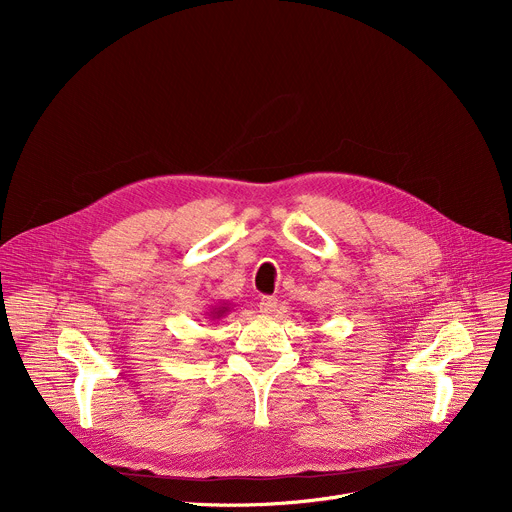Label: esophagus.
<instances>
[{
    "label": "esophagus",
    "instance_id": "34e87169",
    "mask_svg": "<svg viewBox=\"0 0 512 512\" xmlns=\"http://www.w3.org/2000/svg\"><path fill=\"white\" fill-rule=\"evenodd\" d=\"M277 308V298H271V296H263L259 300V312L261 314H273Z\"/></svg>",
    "mask_w": 512,
    "mask_h": 512
}]
</instances>
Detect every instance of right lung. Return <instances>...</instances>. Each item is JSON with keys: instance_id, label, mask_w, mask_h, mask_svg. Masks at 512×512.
I'll list each match as a JSON object with an SVG mask.
<instances>
[{"instance_id": "obj_1", "label": "right lung", "mask_w": 512, "mask_h": 512, "mask_svg": "<svg viewBox=\"0 0 512 512\" xmlns=\"http://www.w3.org/2000/svg\"><path fill=\"white\" fill-rule=\"evenodd\" d=\"M231 310H233V308L229 306V302H221L218 306H210V312H206V316H208L210 320H221V318H225Z\"/></svg>"}]
</instances>
